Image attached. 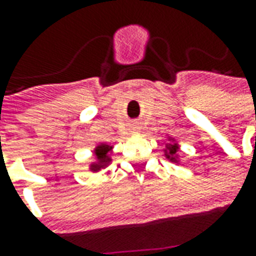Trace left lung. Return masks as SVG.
<instances>
[{"label":"left lung","instance_id":"1","mask_svg":"<svg viewBox=\"0 0 256 256\" xmlns=\"http://www.w3.org/2000/svg\"><path fill=\"white\" fill-rule=\"evenodd\" d=\"M164 152H165V156L169 159V160H172V162H178V142H174V138L169 137V142H166L165 144Z\"/></svg>","mask_w":256,"mask_h":256}]
</instances>
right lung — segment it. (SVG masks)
I'll list each match as a JSON object with an SVG mask.
<instances>
[{
  "mask_svg": "<svg viewBox=\"0 0 256 256\" xmlns=\"http://www.w3.org/2000/svg\"><path fill=\"white\" fill-rule=\"evenodd\" d=\"M112 146L108 144H98L94 150V155H96V162H92L90 165L91 172H98L106 168L110 164V154H112Z\"/></svg>",
  "mask_w": 256,
  "mask_h": 256,
  "instance_id": "right-lung-1",
  "label": "right lung"
}]
</instances>
